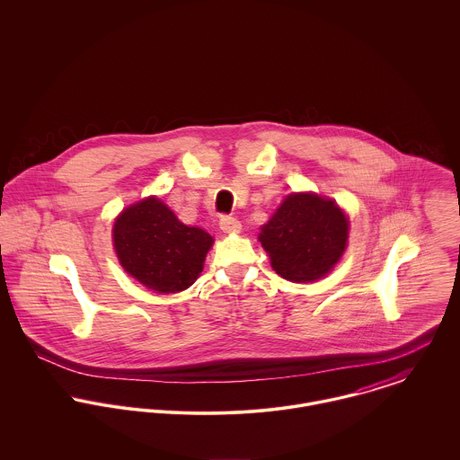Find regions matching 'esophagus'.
I'll use <instances>...</instances> for the list:
<instances>
[{
	"label": "esophagus",
	"mask_w": 460,
	"mask_h": 460,
	"mask_svg": "<svg viewBox=\"0 0 460 460\" xmlns=\"http://www.w3.org/2000/svg\"><path fill=\"white\" fill-rule=\"evenodd\" d=\"M219 228L225 232V234H237L241 230V223L237 217L234 216H223L219 219Z\"/></svg>",
	"instance_id": "1"
}]
</instances>
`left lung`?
Segmentation results:
<instances>
[{"instance_id": "8db88e82", "label": "left lung", "mask_w": 460, "mask_h": 460, "mask_svg": "<svg viewBox=\"0 0 460 460\" xmlns=\"http://www.w3.org/2000/svg\"><path fill=\"white\" fill-rule=\"evenodd\" d=\"M349 221L338 205L317 195H290L262 226L261 243L272 269L288 281H315L340 261Z\"/></svg>"}]
</instances>
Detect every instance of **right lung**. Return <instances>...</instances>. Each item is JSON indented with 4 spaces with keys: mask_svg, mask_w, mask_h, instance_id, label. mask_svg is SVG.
I'll list each match as a JSON object with an SVG mask.
<instances>
[{
    "mask_svg": "<svg viewBox=\"0 0 460 460\" xmlns=\"http://www.w3.org/2000/svg\"><path fill=\"white\" fill-rule=\"evenodd\" d=\"M113 243L132 278L155 292L175 294L195 283L212 237L181 223L161 199L146 198L119 216Z\"/></svg>",
    "mask_w": 460,
    "mask_h": 460,
    "instance_id": "1",
    "label": "right lung"
}]
</instances>
